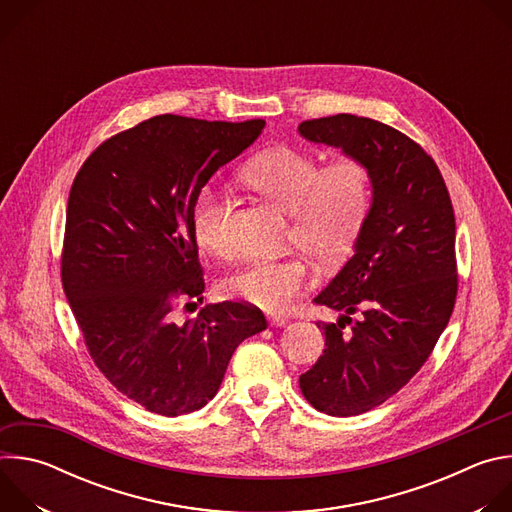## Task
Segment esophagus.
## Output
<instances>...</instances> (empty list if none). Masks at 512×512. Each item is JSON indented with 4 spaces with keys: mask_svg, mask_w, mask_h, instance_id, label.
<instances>
[{
    "mask_svg": "<svg viewBox=\"0 0 512 512\" xmlns=\"http://www.w3.org/2000/svg\"><path fill=\"white\" fill-rule=\"evenodd\" d=\"M267 322H269V326H273V328H283L285 324H287V320L283 318V316H267Z\"/></svg>",
    "mask_w": 512,
    "mask_h": 512,
    "instance_id": "obj_1",
    "label": "esophagus"
}]
</instances>
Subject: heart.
I'll return each instance as SVG.
<instances>
[{"label":"heart","mask_w":512,"mask_h":512,"mask_svg":"<svg viewBox=\"0 0 512 512\" xmlns=\"http://www.w3.org/2000/svg\"><path fill=\"white\" fill-rule=\"evenodd\" d=\"M245 182L291 214L289 241L326 267L342 263L367 221L371 206V170L358 158H338L328 166L306 150L275 148L253 158ZM231 200L225 190L204 186L192 206L196 243L216 255L233 253L229 235ZM312 283L304 257L253 259L231 273L223 289L233 300L277 314Z\"/></svg>","instance_id":"1"}]
</instances>
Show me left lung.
<instances>
[{"instance_id":"left-lung-1","label":"left lung","mask_w":512,"mask_h":512,"mask_svg":"<svg viewBox=\"0 0 512 512\" xmlns=\"http://www.w3.org/2000/svg\"><path fill=\"white\" fill-rule=\"evenodd\" d=\"M298 131L371 170V208L354 253L314 298L340 316L318 322L326 348L300 377L318 411L360 415L411 381L450 322L458 291L454 208L435 162L385 123L340 113Z\"/></svg>"}]
</instances>
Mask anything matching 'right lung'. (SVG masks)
Segmentation results:
<instances>
[{
	"instance_id": "add662e5",
	"label": "right lung",
	"mask_w": 512,
	"mask_h": 512,
	"mask_svg": "<svg viewBox=\"0 0 512 512\" xmlns=\"http://www.w3.org/2000/svg\"><path fill=\"white\" fill-rule=\"evenodd\" d=\"M245 123L158 115L101 143L72 182L62 285L99 371L152 413L204 407L235 348L267 328L241 302L204 306L178 324V298L204 291L192 206L261 135Z\"/></svg>"
}]
</instances>
